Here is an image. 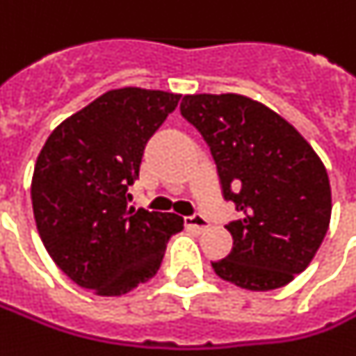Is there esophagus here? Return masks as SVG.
<instances>
[{"mask_svg": "<svg viewBox=\"0 0 356 356\" xmlns=\"http://www.w3.org/2000/svg\"><path fill=\"white\" fill-rule=\"evenodd\" d=\"M185 225L188 229L196 231H206L208 229V220L204 218L202 213H193V216H186Z\"/></svg>", "mask_w": 356, "mask_h": 356, "instance_id": "obj_1", "label": "esophagus"}]
</instances>
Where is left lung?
Returning <instances> with one entry per match:
<instances>
[{
  "instance_id": "obj_1",
  "label": "left lung",
  "mask_w": 356,
  "mask_h": 356,
  "mask_svg": "<svg viewBox=\"0 0 356 356\" xmlns=\"http://www.w3.org/2000/svg\"><path fill=\"white\" fill-rule=\"evenodd\" d=\"M181 115L210 146L223 198L243 212L225 225L233 248L212 262L213 272L250 291L287 285L310 264L330 225L324 163L295 127L247 96H185Z\"/></svg>"
}]
</instances>
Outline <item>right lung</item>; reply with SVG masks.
Here are the masks:
<instances>
[{"label":"right lung","instance_id":"right-lung-1","mask_svg":"<svg viewBox=\"0 0 356 356\" xmlns=\"http://www.w3.org/2000/svg\"><path fill=\"white\" fill-rule=\"evenodd\" d=\"M179 94L119 88L102 94L49 135L32 175V210L44 247L76 285L118 297L160 270L177 213L129 208L146 143Z\"/></svg>","mask_w":356,"mask_h":356}]
</instances>
